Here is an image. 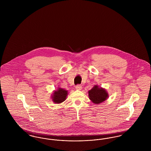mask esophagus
Segmentation results:
<instances>
[{"label":"esophagus","mask_w":151,"mask_h":151,"mask_svg":"<svg viewBox=\"0 0 151 151\" xmlns=\"http://www.w3.org/2000/svg\"><path fill=\"white\" fill-rule=\"evenodd\" d=\"M76 89H77V90H81V89H82V86L81 85H77L76 86Z\"/></svg>","instance_id":"1"}]
</instances>
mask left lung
<instances>
[{
  "instance_id": "1",
  "label": "left lung",
  "mask_w": 151,
  "mask_h": 151,
  "mask_svg": "<svg viewBox=\"0 0 151 151\" xmlns=\"http://www.w3.org/2000/svg\"><path fill=\"white\" fill-rule=\"evenodd\" d=\"M88 96L93 103L99 104L107 99L109 94L105 89L95 85L91 90L88 91Z\"/></svg>"
}]
</instances>
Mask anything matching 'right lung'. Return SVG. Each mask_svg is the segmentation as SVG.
<instances>
[{
  "label": "right lung",
  "instance_id": "right-lung-1",
  "mask_svg": "<svg viewBox=\"0 0 151 151\" xmlns=\"http://www.w3.org/2000/svg\"><path fill=\"white\" fill-rule=\"evenodd\" d=\"M68 95V91L65 89L59 88L55 91L52 95V100L56 104H60L65 101Z\"/></svg>",
  "mask_w": 151,
  "mask_h": 151
}]
</instances>
